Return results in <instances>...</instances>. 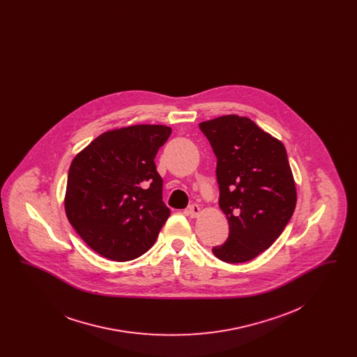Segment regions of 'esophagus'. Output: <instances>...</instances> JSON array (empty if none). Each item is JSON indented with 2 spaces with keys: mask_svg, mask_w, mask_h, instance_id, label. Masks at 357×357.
Masks as SVG:
<instances>
[{
  "mask_svg": "<svg viewBox=\"0 0 357 357\" xmlns=\"http://www.w3.org/2000/svg\"><path fill=\"white\" fill-rule=\"evenodd\" d=\"M187 213L191 218H197L199 214H201V207L198 204H191L188 208H187Z\"/></svg>",
  "mask_w": 357,
  "mask_h": 357,
  "instance_id": "obj_1",
  "label": "esophagus"
}]
</instances>
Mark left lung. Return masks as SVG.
<instances>
[{"label": "left lung", "instance_id": "left-lung-1", "mask_svg": "<svg viewBox=\"0 0 357 357\" xmlns=\"http://www.w3.org/2000/svg\"><path fill=\"white\" fill-rule=\"evenodd\" d=\"M217 156L220 207L229 238L213 248L223 262H248L269 249L293 215L297 191L285 146L246 116L199 123Z\"/></svg>", "mask_w": 357, "mask_h": 357}]
</instances>
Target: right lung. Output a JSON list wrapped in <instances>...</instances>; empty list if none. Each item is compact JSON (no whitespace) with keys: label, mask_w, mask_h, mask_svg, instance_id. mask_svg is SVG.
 Segmentation results:
<instances>
[{"label":"right lung","mask_w":357,"mask_h":357,"mask_svg":"<svg viewBox=\"0 0 357 357\" xmlns=\"http://www.w3.org/2000/svg\"><path fill=\"white\" fill-rule=\"evenodd\" d=\"M170 127L136 124L102 132L69 167V223L98 255L124 262L144 255L170 217L155 155Z\"/></svg>","instance_id":"1"}]
</instances>
